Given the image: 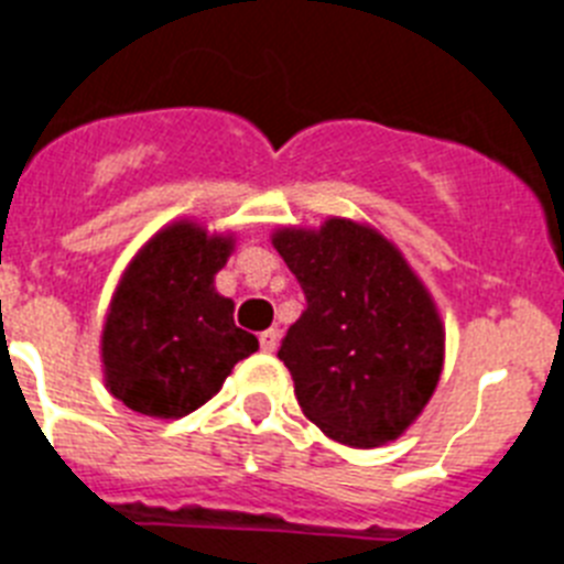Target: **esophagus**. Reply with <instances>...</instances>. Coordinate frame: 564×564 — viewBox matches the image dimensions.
<instances>
[{"instance_id":"esophagus-1","label":"esophagus","mask_w":564,"mask_h":564,"mask_svg":"<svg viewBox=\"0 0 564 564\" xmlns=\"http://www.w3.org/2000/svg\"><path fill=\"white\" fill-rule=\"evenodd\" d=\"M258 340L263 352H274V349H278V340H281V333H278V329H267V333H260Z\"/></svg>"}]
</instances>
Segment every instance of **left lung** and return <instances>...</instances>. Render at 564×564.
Masks as SVG:
<instances>
[{
  "label": "left lung",
  "mask_w": 564,
  "mask_h": 564,
  "mask_svg": "<svg viewBox=\"0 0 564 564\" xmlns=\"http://www.w3.org/2000/svg\"><path fill=\"white\" fill-rule=\"evenodd\" d=\"M306 295L278 358L312 424L349 447L399 438L433 395L444 326L404 254L372 226L329 217L272 235Z\"/></svg>",
  "instance_id": "obj_1"
}]
</instances>
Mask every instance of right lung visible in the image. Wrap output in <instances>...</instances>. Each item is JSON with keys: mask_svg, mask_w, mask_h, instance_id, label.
I'll return each mask as SVG.
<instances>
[{"mask_svg": "<svg viewBox=\"0 0 564 564\" xmlns=\"http://www.w3.org/2000/svg\"><path fill=\"white\" fill-rule=\"evenodd\" d=\"M235 240L192 220L160 229L122 272L102 326V370L113 399L151 419H183L258 349L215 290Z\"/></svg>", "mask_w": 564, "mask_h": 564, "instance_id": "right-lung-1", "label": "right lung"}]
</instances>
